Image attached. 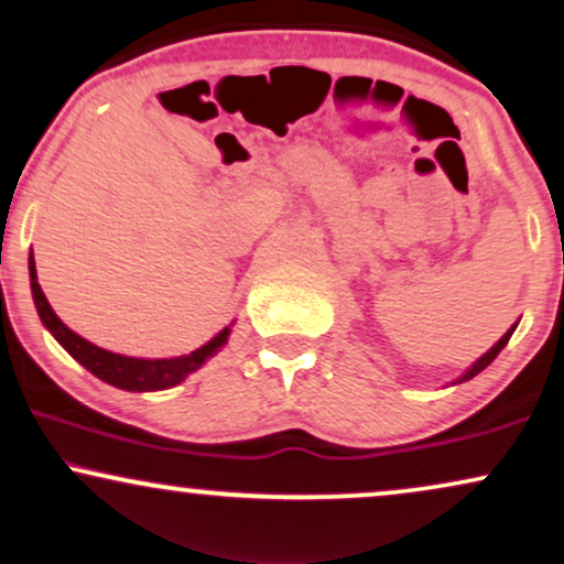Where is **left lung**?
Wrapping results in <instances>:
<instances>
[{
	"instance_id": "1",
	"label": "left lung",
	"mask_w": 564,
	"mask_h": 564,
	"mask_svg": "<svg viewBox=\"0 0 564 564\" xmlns=\"http://www.w3.org/2000/svg\"><path fill=\"white\" fill-rule=\"evenodd\" d=\"M512 330H516V325H512V327H510V330H508V333H505V335H502V338H500V340H497V344H495V346H491V348H489V351L481 356V359H476V361H474V367H471V369H468V372H466V375H460V377H458V380H455V382H466V380H471V377H476V375H479V372H481V369H487V367L491 365V361H495V359H497V354H500V351H502V348H505V346H508V340H510V335H512ZM455 382H453V384H455Z\"/></svg>"
}]
</instances>
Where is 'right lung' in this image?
Here are the masks:
<instances>
[{"label": "right lung", "mask_w": 564, "mask_h": 564, "mask_svg": "<svg viewBox=\"0 0 564 564\" xmlns=\"http://www.w3.org/2000/svg\"><path fill=\"white\" fill-rule=\"evenodd\" d=\"M28 270H31V291L35 310H39V317L41 323L46 325V330L52 333L62 344L64 351L73 356L75 361H80L90 375L113 384V388L132 390V393H151V390L174 388V384H180L184 377L203 367L210 356H216L220 348L226 346V340H229L234 323L229 327H224V330H220L216 338H210L208 344L199 346L197 351H192L187 356H174V359H134V356L106 351V348L90 344L83 335L69 330V327L56 317V312L52 310V304H48V299L39 286L33 252L31 258H28Z\"/></svg>", "instance_id": "add662e5"}]
</instances>
